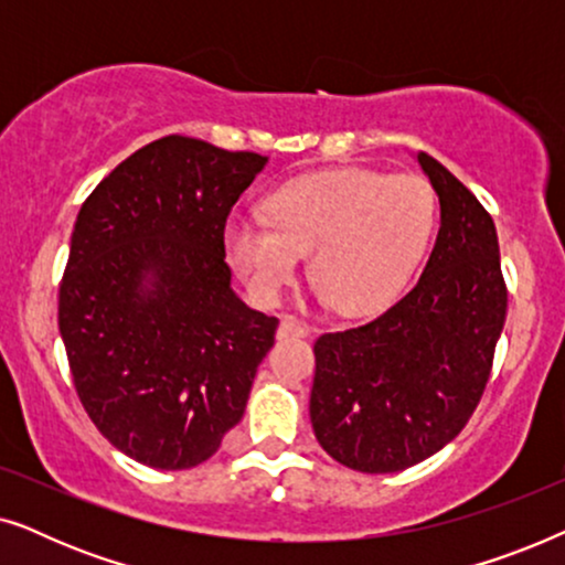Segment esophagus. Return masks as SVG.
<instances>
[{"label":"esophagus","instance_id":"1","mask_svg":"<svg viewBox=\"0 0 565 565\" xmlns=\"http://www.w3.org/2000/svg\"><path fill=\"white\" fill-rule=\"evenodd\" d=\"M308 331H311L308 323L296 319V316H285V319L280 321V329H277V337H280V339H300V337H308Z\"/></svg>","mask_w":565,"mask_h":565}]
</instances>
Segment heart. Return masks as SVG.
Listing matches in <instances>:
<instances>
[{"mask_svg":"<svg viewBox=\"0 0 565 565\" xmlns=\"http://www.w3.org/2000/svg\"><path fill=\"white\" fill-rule=\"evenodd\" d=\"M435 192L416 174L337 167L285 182L265 215L226 223V252L262 300H277L311 249V275L342 313L388 303L435 228Z\"/></svg>","mask_w":565,"mask_h":565,"instance_id":"obj_1","label":"heart"}]
</instances>
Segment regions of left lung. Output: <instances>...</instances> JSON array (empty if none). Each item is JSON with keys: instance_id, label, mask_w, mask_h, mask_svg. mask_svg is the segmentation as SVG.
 <instances>
[{"instance_id": "1", "label": "left lung", "mask_w": 565, "mask_h": 565, "mask_svg": "<svg viewBox=\"0 0 565 565\" xmlns=\"http://www.w3.org/2000/svg\"><path fill=\"white\" fill-rule=\"evenodd\" d=\"M439 234L419 280L360 327L316 339L311 422L319 445L360 473H396L443 450L481 404L507 319L489 211L429 153Z\"/></svg>"}]
</instances>
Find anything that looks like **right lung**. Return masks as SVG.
Listing matches in <instances>:
<instances>
[{
	"label": "right lung",
	"mask_w": 565,
	"mask_h": 565,
	"mask_svg": "<svg viewBox=\"0 0 565 565\" xmlns=\"http://www.w3.org/2000/svg\"><path fill=\"white\" fill-rule=\"evenodd\" d=\"M265 161L164 136L115 167L76 215L58 288L68 370L92 424L149 468L211 458L275 344L280 321L234 296L223 242Z\"/></svg>",
	"instance_id": "right-lung-1"
}]
</instances>
